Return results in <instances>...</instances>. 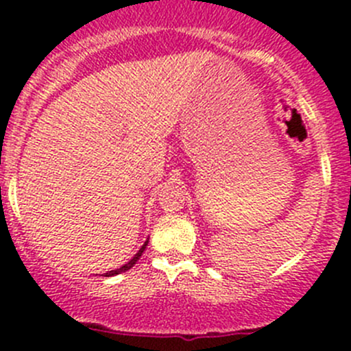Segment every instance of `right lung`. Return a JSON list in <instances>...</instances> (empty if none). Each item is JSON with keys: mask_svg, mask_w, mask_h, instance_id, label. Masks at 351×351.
<instances>
[{"mask_svg": "<svg viewBox=\"0 0 351 351\" xmlns=\"http://www.w3.org/2000/svg\"><path fill=\"white\" fill-rule=\"evenodd\" d=\"M147 243L149 241H146L143 244V246H141V250L137 251L136 253V256L132 258V260L129 261V263H125L123 265V267H120V268H117V270H112V271H107V274H104V277H113V275H119V274H122V271H127V270H130V268L134 267V265H136V261L139 260L141 256H143V253H144V250H146V246H147Z\"/></svg>", "mask_w": 351, "mask_h": 351, "instance_id": "obj_1", "label": "right lung"}]
</instances>
